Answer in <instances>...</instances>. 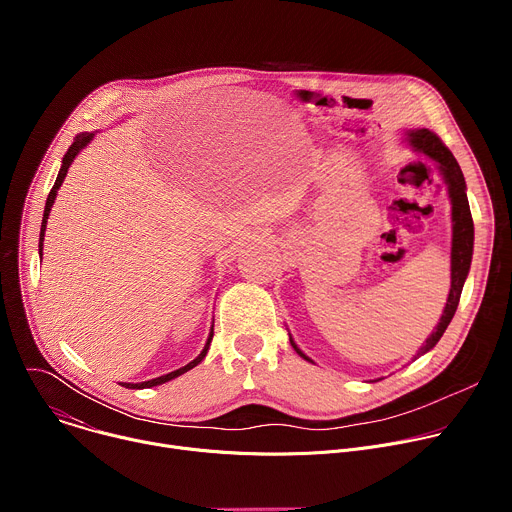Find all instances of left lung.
I'll return each mask as SVG.
<instances>
[{
	"label": "left lung",
	"instance_id": "8db88e82",
	"mask_svg": "<svg viewBox=\"0 0 512 512\" xmlns=\"http://www.w3.org/2000/svg\"><path fill=\"white\" fill-rule=\"evenodd\" d=\"M409 143L413 148L421 154H425L429 160H433L440 168L448 190H450V198H452V223H454V235H452V287H450V296H448V304L444 308V314L437 322L435 330L429 334V338L425 340V344L419 348L417 356L425 354L427 350H431L440 338L444 336L448 324L452 322L458 304H460V296H462V287L464 281L468 277L470 271V263H472V247H474V223H472V212H470V204H468V196H466V182H464V174L454 158V154L446 148V143L437 137L433 131L429 129H417V131H409ZM291 340V338H289ZM291 346L296 348V352L310 360L298 346L296 342L291 340Z\"/></svg>",
	"mask_w": 512,
	"mask_h": 512
}]
</instances>
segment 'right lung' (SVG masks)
<instances>
[{
    "mask_svg": "<svg viewBox=\"0 0 512 512\" xmlns=\"http://www.w3.org/2000/svg\"><path fill=\"white\" fill-rule=\"evenodd\" d=\"M93 135H95V133H81V135H77V137H75V143L70 145V150H68L66 156L62 158V168H60V172H58V176H56V182H54V186H52V190H50V194H48V198H46V208H44V216H42V229H40V255H42V241H44V231H46V223H48V214H50L52 202H54V198H56V190L60 188V184H62V180H64V176H66L68 166L72 164V160H75L77 154L93 139ZM210 340H212V330H210V336H208V340H206L202 352H200L192 362H188L186 367H182V369H178V371H172V373H168V375H162V377H158V379H152V381H143V383H135V385H133V383H123V387H127V389H150V387L168 383V381H172V379L184 375L186 371L194 369L196 364L206 356L208 346H210Z\"/></svg>",
    "mask_w": 512,
    "mask_h": 512,
    "instance_id": "obj_1",
    "label": "right lung"
}]
</instances>
